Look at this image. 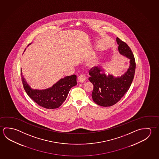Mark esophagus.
<instances>
[{
    "instance_id": "1",
    "label": "esophagus",
    "mask_w": 159,
    "mask_h": 159,
    "mask_svg": "<svg viewBox=\"0 0 159 159\" xmlns=\"http://www.w3.org/2000/svg\"><path fill=\"white\" fill-rule=\"evenodd\" d=\"M85 80H86V78L84 75H80L78 77V81L79 83H83Z\"/></svg>"
}]
</instances>
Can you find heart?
I'll return each mask as SVG.
<instances>
[{"mask_svg": "<svg viewBox=\"0 0 159 159\" xmlns=\"http://www.w3.org/2000/svg\"><path fill=\"white\" fill-rule=\"evenodd\" d=\"M97 62V56H93V57H92L91 58H90V59L88 60L87 64H88V65H90V66H94V65H95Z\"/></svg>", "mask_w": 159, "mask_h": 159, "instance_id": "heart-1", "label": "heart"}]
</instances>
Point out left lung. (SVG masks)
Returning <instances> with one entry per match:
<instances>
[{
    "label": "left lung",
    "instance_id": "1",
    "mask_svg": "<svg viewBox=\"0 0 159 159\" xmlns=\"http://www.w3.org/2000/svg\"><path fill=\"white\" fill-rule=\"evenodd\" d=\"M118 51L120 55L129 59V66L127 71L120 76L106 75L102 66L93 67L89 71V80L93 84V100L103 107L113 106L128 91L134 80L136 69L134 55L127 44L117 37Z\"/></svg>",
    "mask_w": 159,
    "mask_h": 159
}]
</instances>
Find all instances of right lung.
Instances as JSON below:
<instances>
[{"label":"right lung","instance_id":"obj_1","mask_svg":"<svg viewBox=\"0 0 159 159\" xmlns=\"http://www.w3.org/2000/svg\"><path fill=\"white\" fill-rule=\"evenodd\" d=\"M31 44V43L28 46ZM20 72L23 85L25 92L34 102L45 108H59L66 100L71 88L76 85L77 84L76 75H73L60 79L52 87L48 89H34L31 88L25 80L22 75V69Z\"/></svg>","mask_w":159,"mask_h":159}]
</instances>
